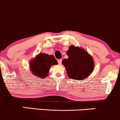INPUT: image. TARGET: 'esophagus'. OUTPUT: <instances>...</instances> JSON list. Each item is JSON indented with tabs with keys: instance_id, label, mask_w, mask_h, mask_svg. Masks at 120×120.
I'll list each match as a JSON object with an SVG mask.
<instances>
[{
	"instance_id": "1",
	"label": "esophagus",
	"mask_w": 120,
	"mask_h": 120,
	"mask_svg": "<svg viewBox=\"0 0 120 120\" xmlns=\"http://www.w3.org/2000/svg\"><path fill=\"white\" fill-rule=\"evenodd\" d=\"M57 61H58V64H59V65H61V62H62V60H61V59H59V60H57Z\"/></svg>"
}]
</instances>
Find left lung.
Returning <instances> with one entry per match:
<instances>
[{
	"instance_id": "left-lung-1",
	"label": "left lung",
	"mask_w": 120,
	"mask_h": 120,
	"mask_svg": "<svg viewBox=\"0 0 120 120\" xmlns=\"http://www.w3.org/2000/svg\"><path fill=\"white\" fill-rule=\"evenodd\" d=\"M67 54L68 58L64 59L62 64L69 78L81 80L88 77L94 69L92 56L82 48L74 45L69 47Z\"/></svg>"
}]
</instances>
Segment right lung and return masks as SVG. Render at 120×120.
<instances>
[{"label": "right lung", "instance_id": "right-lung-1", "mask_svg": "<svg viewBox=\"0 0 120 120\" xmlns=\"http://www.w3.org/2000/svg\"><path fill=\"white\" fill-rule=\"evenodd\" d=\"M56 64L57 61L53 55L41 53L30 61V70L35 76L43 79L48 76L51 67Z\"/></svg>", "mask_w": 120, "mask_h": 120}]
</instances>
